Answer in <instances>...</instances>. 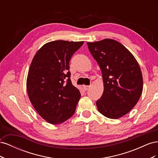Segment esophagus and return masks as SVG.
I'll return each mask as SVG.
<instances>
[{
  "label": "esophagus",
  "mask_w": 158,
  "mask_h": 158,
  "mask_svg": "<svg viewBox=\"0 0 158 158\" xmlns=\"http://www.w3.org/2000/svg\"><path fill=\"white\" fill-rule=\"evenodd\" d=\"M89 88H90L89 85H83V89H84V90H85V91L88 90Z\"/></svg>",
  "instance_id": "34e87169"
}]
</instances>
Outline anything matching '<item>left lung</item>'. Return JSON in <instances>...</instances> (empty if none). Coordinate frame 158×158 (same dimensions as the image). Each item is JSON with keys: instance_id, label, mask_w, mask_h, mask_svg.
I'll return each mask as SVG.
<instances>
[{"instance_id": "obj_1", "label": "left lung", "mask_w": 158, "mask_h": 158, "mask_svg": "<svg viewBox=\"0 0 158 158\" xmlns=\"http://www.w3.org/2000/svg\"><path fill=\"white\" fill-rule=\"evenodd\" d=\"M87 45L102 73L104 89L96 102L98 111L109 118H121L130 112L142 95L140 66L131 52L116 40L105 39Z\"/></svg>"}]
</instances>
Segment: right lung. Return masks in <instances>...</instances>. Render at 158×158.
<instances>
[{
  "label": "right lung",
  "instance_id": "obj_1",
  "mask_svg": "<svg viewBox=\"0 0 158 158\" xmlns=\"http://www.w3.org/2000/svg\"><path fill=\"white\" fill-rule=\"evenodd\" d=\"M83 44L63 40L47 43L31 63L26 82L28 97L38 114L52 125L73 116L81 97L70 80L69 62Z\"/></svg>",
  "mask_w": 158,
  "mask_h": 158
}]
</instances>
